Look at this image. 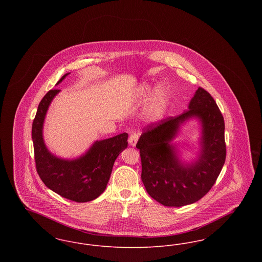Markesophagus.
<instances>
[{
  "label": "esophagus",
  "instance_id": "1",
  "mask_svg": "<svg viewBox=\"0 0 262 262\" xmlns=\"http://www.w3.org/2000/svg\"><path fill=\"white\" fill-rule=\"evenodd\" d=\"M137 140H138V134L137 133H132L129 138H128V142L132 146H136L137 143Z\"/></svg>",
  "mask_w": 262,
  "mask_h": 262
}]
</instances>
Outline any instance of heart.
<instances>
[{
    "mask_svg": "<svg viewBox=\"0 0 262 262\" xmlns=\"http://www.w3.org/2000/svg\"><path fill=\"white\" fill-rule=\"evenodd\" d=\"M137 95L142 100L151 96L144 112L146 120L152 123L161 121L169 107L170 96L168 89L160 84L144 82L137 88Z\"/></svg>",
    "mask_w": 262,
    "mask_h": 262,
    "instance_id": "b5f03b06",
    "label": "heart"
}]
</instances>
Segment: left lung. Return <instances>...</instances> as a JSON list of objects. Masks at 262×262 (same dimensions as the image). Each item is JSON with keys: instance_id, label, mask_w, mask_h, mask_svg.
Listing matches in <instances>:
<instances>
[{"instance_id": "8db88e82", "label": "left lung", "mask_w": 262, "mask_h": 262, "mask_svg": "<svg viewBox=\"0 0 262 262\" xmlns=\"http://www.w3.org/2000/svg\"><path fill=\"white\" fill-rule=\"evenodd\" d=\"M190 119L199 122L200 138L197 156L188 163L181 159L173 140ZM224 118L215 100L201 88L185 112L147 125L137 148L141 158V180L150 196L169 207H181L203 198L224 166Z\"/></svg>"}]
</instances>
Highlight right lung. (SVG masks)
Masks as SVG:
<instances>
[{
	"label": "right lung",
	"mask_w": 262,
	"mask_h": 262,
	"mask_svg": "<svg viewBox=\"0 0 262 262\" xmlns=\"http://www.w3.org/2000/svg\"><path fill=\"white\" fill-rule=\"evenodd\" d=\"M62 75L58 85L70 75ZM61 90L47 92L38 106L32 124V141L38 174L45 186L67 200L88 202L105 190L119 154L127 147V134L96 140L85 153L74 159L56 156L47 148L43 127L46 114L53 99Z\"/></svg>",
	"instance_id": "obj_1"
}]
</instances>
